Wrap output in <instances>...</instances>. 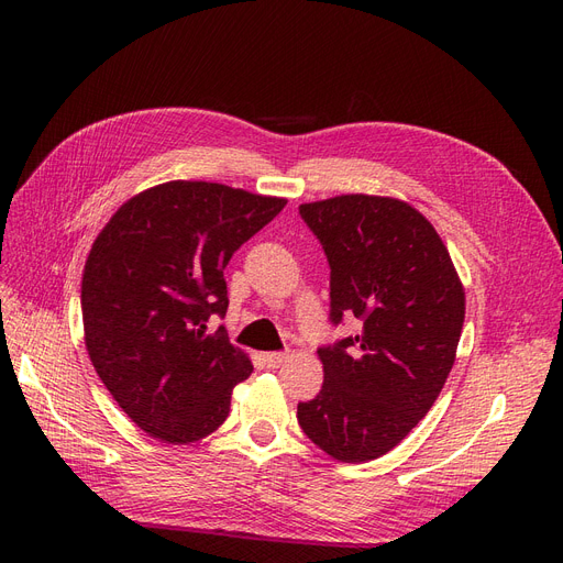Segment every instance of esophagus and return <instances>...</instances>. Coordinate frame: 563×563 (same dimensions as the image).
I'll list each match as a JSON object with an SVG mask.
<instances>
[{
	"label": "esophagus",
	"mask_w": 563,
	"mask_h": 563,
	"mask_svg": "<svg viewBox=\"0 0 563 563\" xmlns=\"http://www.w3.org/2000/svg\"><path fill=\"white\" fill-rule=\"evenodd\" d=\"M286 360H288L286 352H265L263 354V362L267 368H279Z\"/></svg>",
	"instance_id": "obj_1"
}]
</instances>
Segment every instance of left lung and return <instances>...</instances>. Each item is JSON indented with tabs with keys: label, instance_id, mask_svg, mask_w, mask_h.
<instances>
[{
	"label": "left lung",
	"instance_id": "1",
	"mask_svg": "<svg viewBox=\"0 0 563 563\" xmlns=\"http://www.w3.org/2000/svg\"><path fill=\"white\" fill-rule=\"evenodd\" d=\"M331 265V319L362 333L321 347V391L298 422L340 463L395 449L430 411L455 362L465 288L446 244L408 201L338 195L300 203Z\"/></svg>",
	"mask_w": 563,
	"mask_h": 563
}]
</instances>
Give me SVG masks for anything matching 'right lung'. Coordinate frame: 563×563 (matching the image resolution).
<instances>
[{
  "label": "right lung",
  "mask_w": 563,
  "mask_h": 563,
  "mask_svg": "<svg viewBox=\"0 0 563 563\" xmlns=\"http://www.w3.org/2000/svg\"><path fill=\"white\" fill-rule=\"evenodd\" d=\"M286 207L207 180H168L133 195L98 232L81 275L84 345L119 408L164 444H192L230 413L249 354L225 329L223 269Z\"/></svg>",
  "instance_id": "obj_1"
}]
</instances>
